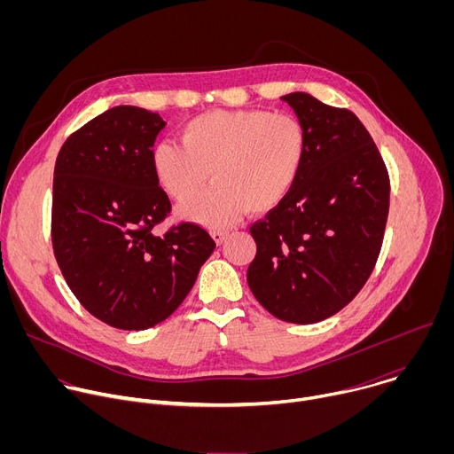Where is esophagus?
Instances as JSON below:
<instances>
[{
	"label": "esophagus",
	"mask_w": 454,
	"mask_h": 454,
	"mask_svg": "<svg viewBox=\"0 0 454 454\" xmlns=\"http://www.w3.org/2000/svg\"><path fill=\"white\" fill-rule=\"evenodd\" d=\"M212 237H214V240H215L217 244H223V242L226 240V237H228V231H226V230H214V231H212Z\"/></svg>",
	"instance_id": "1"
}]
</instances>
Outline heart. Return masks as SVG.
I'll return each instance as SVG.
<instances>
[{"mask_svg": "<svg viewBox=\"0 0 454 454\" xmlns=\"http://www.w3.org/2000/svg\"><path fill=\"white\" fill-rule=\"evenodd\" d=\"M307 156L301 121L268 109H215L188 120L181 144L160 142L151 167L160 186L183 203L215 181L184 214L207 226H228L247 210L264 214L293 192Z\"/></svg>", "mask_w": 454, "mask_h": 454, "instance_id": "obj_1", "label": "heart"}]
</instances>
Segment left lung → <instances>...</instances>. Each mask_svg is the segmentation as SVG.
Returning a JSON list of instances; mask_svg holds the SVG:
<instances>
[{
  "label": "left lung",
  "mask_w": 454,
  "mask_h": 454,
  "mask_svg": "<svg viewBox=\"0 0 454 454\" xmlns=\"http://www.w3.org/2000/svg\"><path fill=\"white\" fill-rule=\"evenodd\" d=\"M287 102L307 133V156L289 196L249 231L253 296L289 323L327 319L372 275L382 246L390 177L366 127L348 111L309 93Z\"/></svg>",
  "instance_id": "8db88e82"
}]
</instances>
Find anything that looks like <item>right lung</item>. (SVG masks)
I'll return each instance as SVG.
<instances>
[{"mask_svg":"<svg viewBox=\"0 0 454 454\" xmlns=\"http://www.w3.org/2000/svg\"><path fill=\"white\" fill-rule=\"evenodd\" d=\"M165 121L116 106L75 131L53 170L51 244L72 293L114 329L144 331L186 298L215 242L198 224L153 230L170 212L151 153Z\"/></svg>","mask_w":454,"mask_h":454,"instance_id":"1","label":"right lung"}]
</instances>
